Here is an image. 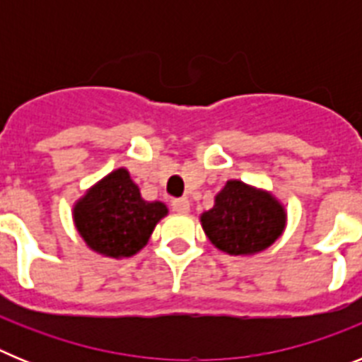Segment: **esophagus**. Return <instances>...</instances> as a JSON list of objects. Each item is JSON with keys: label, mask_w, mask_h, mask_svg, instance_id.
<instances>
[{"label": "esophagus", "mask_w": 362, "mask_h": 362, "mask_svg": "<svg viewBox=\"0 0 362 362\" xmlns=\"http://www.w3.org/2000/svg\"><path fill=\"white\" fill-rule=\"evenodd\" d=\"M172 210L177 214H187L190 210V201L187 197H179V199L172 201Z\"/></svg>", "instance_id": "1"}]
</instances>
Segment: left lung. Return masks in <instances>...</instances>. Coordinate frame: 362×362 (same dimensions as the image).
<instances>
[{
  "label": "left lung",
  "instance_id": "8db88e82",
  "mask_svg": "<svg viewBox=\"0 0 362 362\" xmlns=\"http://www.w3.org/2000/svg\"><path fill=\"white\" fill-rule=\"evenodd\" d=\"M284 210L270 194L241 181H228L216 196L214 209L201 216L212 245L230 255L255 254L283 233Z\"/></svg>",
  "mask_w": 362,
  "mask_h": 362
}]
</instances>
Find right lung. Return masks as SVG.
I'll list each match as a JSON object with an SVG mask.
<instances>
[{"mask_svg":"<svg viewBox=\"0 0 362 362\" xmlns=\"http://www.w3.org/2000/svg\"><path fill=\"white\" fill-rule=\"evenodd\" d=\"M163 216L165 204L143 201L124 168L99 181L74 206V221L86 245L110 257H130L141 250Z\"/></svg>","mask_w":362,"mask_h":362,"instance_id":"add662e5","label":"right lung"}]
</instances>
